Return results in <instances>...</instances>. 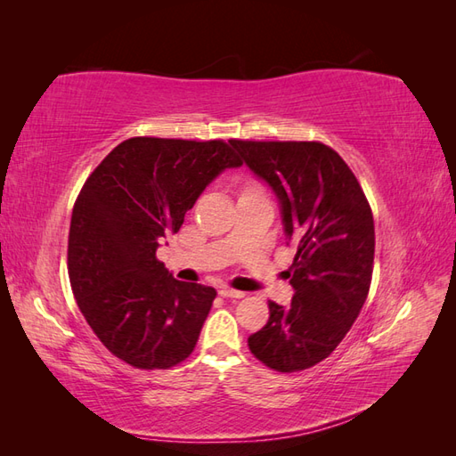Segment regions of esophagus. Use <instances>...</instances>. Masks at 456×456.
I'll return each mask as SVG.
<instances>
[{
  "instance_id": "obj_1",
  "label": "esophagus",
  "mask_w": 456,
  "mask_h": 456,
  "mask_svg": "<svg viewBox=\"0 0 456 456\" xmlns=\"http://www.w3.org/2000/svg\"><path fill=\"white\" fill-rule=\"evenodd\" d=\"M219 294H221L223 297H235V299L245 297V292H239V289H233V288H229V286H221Z\"/></svg>"
}]
</instances>
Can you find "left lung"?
<instances>
[{
    "instance_id": "1",
    "label": "left lung",
    "mask_w": 456,
    "mask_h": 456,
    "mask_svg": "<svg viewBox=\"0 0 456 456\" xmlns=\"http://www.w3.org/2000/svg\"><path fill=\"white\" fill-rule=\"evenodd\" d=\"M274 191L284 233L296 245L289 305L248 337L278 372L312 368L331 354L361 314L374 266V219L361 183L338 154L315 141H229Z\"/></svg>"
}]
</instances>
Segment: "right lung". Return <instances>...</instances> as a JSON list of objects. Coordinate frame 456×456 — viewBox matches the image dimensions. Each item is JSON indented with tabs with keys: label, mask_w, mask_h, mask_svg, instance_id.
<instances>
[{
	"label": "right lung",
	"mask_w": 456,
	"mask_h": 456,
	"mask_svg": "<svg viewBox=\"0 0 456 456\" xmlns=\"http://www.w3.org/2000/svg\"><path fill=\"white\" fill-rule=\"evenodd\" d=\"M223 141L133 137L118 144L74 203L68 274L86 322L110 353L142 370L186 361L217 292L180 282L157 258L225 168Z\"/></svg>",
	"instance_id": "obj_1"
}]
</instances>
